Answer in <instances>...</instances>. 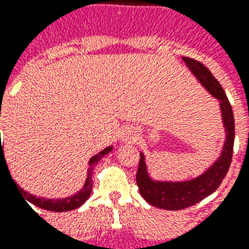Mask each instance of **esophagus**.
<instances>
[{"instance_id":"1","label":"esophagus","mask_w":249,"mask_h":249,"mask_svg":"<svg viewBox=\"0 0 249 249\" xmlns=\"http://www.w3.org/2000/svg\"><path fill=\"white\" fill-rule=\"evenodd\" d=\"M128 137H129V134H128Z\"/></svg>"}]
</instances>
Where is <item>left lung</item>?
<instances>
[{
	"label": "left lung",
	"mask_w": 249,
	"mask_h": 249,
	"mask_svg": "<svg viewBox=\"0 0 249 249\" xmlns=\"http://www.w3.org/2000/svg\"><path fill=\"white\" fill-rule=\"evenodd\" d=\"M183 61L196 77L197 82L208 91L209 94L219 100L222 125L225 128V142L222 146L221 154L201 175L188 180H157L150 175L146 164L145 154L141 151L140 164H138L137 180L138 189L141 196L150 205L164 210H180V209L193 206L205 197L215 192L222 180L225 179L227 171L230 168L232 149L235 140L234 113L231 104L226 96L217 79L214 78L212 71L201 62L192 60L189 57H183Z\"/></svg>",
	"instance_id": "1"
}]
</instances>
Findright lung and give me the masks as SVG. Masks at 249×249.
I'll return each instance as SVG.
<instances>
[{"mask_svg":"<svg viewBox=\"0 0 249 249\" xmlns=\"http://www.w3.org/2000/svg\"><path fill=\"white\" fill-rule=\"evenodd\" d=\"M0 117H1V109H0ZM112 150H113V146H108L106 149H103L100 153L98 154H95L94 157H91L90 160H89V168H87V176L86 180H85V184H83V187L79 189L78 192L74 193L71 196L64 197V198H45V197H36L35 195H31V193L26 192L24 189L19 187L18 184H14L15 187L18 188L19 193H20V196L23 197V200L26 202H31L32 205H35V206H39L41 209H45V210H49V212H70V210H73V209L79 208L81 205H83L86 202V200L90 197L91 191H92V171H94L95 166L98 164L100 159L103 158L104 155H107L108 153H111ZM1 160H5V157H3V150H2V145H1L0 141V167H1ZM5 164H6V160H5ZM7 167V164H6ZM9 171V168H7ZM10 174V172H9ZM13 179V178H11Z\"/></svg>","mask_w":249,"mask_h":249,"instance_id":"1","label":"right lung"}]
</instances>
